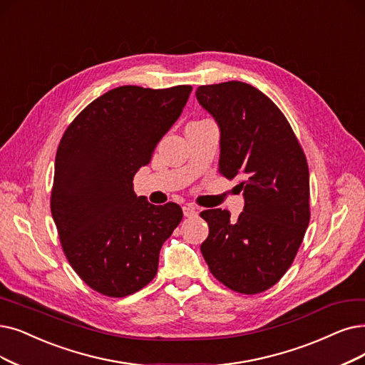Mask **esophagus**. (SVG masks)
I'll return each mask as SVG.
<instances>
[{"instance_id": "esophagus-1", "label": "esophagus", "mask_w": 365, "mask_h": 365, "mask_svg": "<svg viewBox=\"0 0 365 365\" xmlns=\"http://www.w3.org/2000/svg\"><path fill=\"white\" fill-rule=\"evenodd\" d=\"M182 212H184L185 217H193V215L197 214L196 208L192 205V203H185V205L182 207Z\"/></svg>"}]
</instances>
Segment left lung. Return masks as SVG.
Masks as SVG:
<instances>
[{
    "instance_id": "left-lung-1",
    "label": "left lung",
    "mask_w": 365,
    "mask_h": 365,
    "mask_svg": "<svg viewBox=\"0 0 365 365\" xmlns=\"http://www.w3.org/2000/svg\"><path fill=\"white\" fill-rule=\"evenodd\" d=\"M196 97L220 128L218 170L238 177L244 196L237 220L222 208L200 212L210 226L200 252L229 289L264 292L292 265L310 222L307 158L286 116L255 86L202 85Z\"/></svg>"
}]
</instances>
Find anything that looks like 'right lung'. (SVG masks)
I'll return each instance as SVG.
<instances>
[{"mask_svg": "<svg viewBox=\"0 0 365 365\" xmlns=\"http://www.w3.org/2000/svg\"><path fill=\"white\" fill-rule=\"evenodd\" d=\"M190 93V85L118 86L91 101L63 135L51 211L71 268L101 295L123 298L147 286L160 249L181 222L177 203L155 207L138 197L133 178Z\"/></svg>", "mask_w": 365, "mask_h": 365, "instance_id": "add662e5", "label": "right lung"}]
</instances>
